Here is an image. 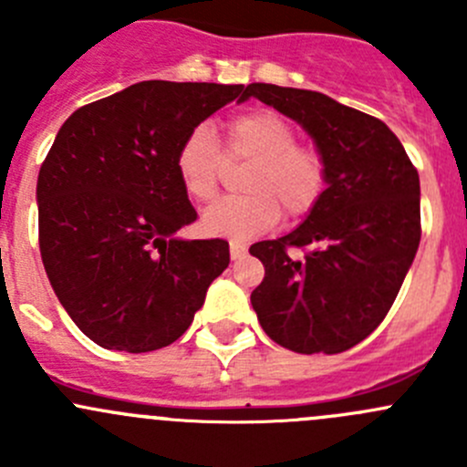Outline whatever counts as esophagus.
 <instances>
[{"instance_id": "1", "label": "esophagus", "mask_w": 467, "mask_h": 467, "mask_svg": "<svg viewBox=\"0 0 467 467\" xmlns=\"http://www.w3.org/2000/svg\"><path fill=\"white\" fill-rule=\"evenodd\" d=\"M246 251L248 248L244 246L242 242H230V257H233V260H242V257L246 255Z\"/></svg>"}]
</instances>
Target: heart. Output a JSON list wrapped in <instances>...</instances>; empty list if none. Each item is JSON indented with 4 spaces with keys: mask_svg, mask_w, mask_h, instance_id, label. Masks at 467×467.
<instances>
[{
    "mask_svg": "<svg viewBox=\"0 0 467 467\" xmlns=\"http://www.w3.org/2000/svg\"><path fill=\"white\" fill-rule=\"evenodd\" d=\"M226 158L223 159V155ZM228 162H251L242 178V199L221 201L203 212V230L233 242L268 233L280 221L309 214L321 201L327 171L317 150L298 144L294 126L271 110H255L230 121L221 153L214 133L196 126L178 146L176 173L192 201L216 199Z\"/></svg>",
    "mask_w": 467,
    "mask_h": 467,
    "instance_id": "1",
    "label": "heart"
}]
</instances>
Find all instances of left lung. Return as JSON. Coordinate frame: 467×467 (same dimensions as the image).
Wrapping results in <instances>:
<instances>
[{"label": "left lung", "mask_w": 467, "mask_h": 467, "mask_svg": "<svg viewBox=\"0 0 467 467\" xmlns=\"http://www.w3.org/2000/svg\"><path fill=\"white\" fill-rule=\"evenodd\" d=\"M317 144L327 187L307 219L251 255L264 280L251 294L262 329L286 350L337 355L384 321L420 244V178L393 130L312 89L251 83ZM303 247L306 255H290Z\"/></svg>", "instance_id": "1"}]
</instances>
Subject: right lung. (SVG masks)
Listing matches in <instances>:
<instances>
[{"instance_id": "right-lung-1", "label": "right lung", "mask_w": 467, "mask_h": 467, "mask_svg": "<svg viewBox=\"0 0 467 467\" xmlns=\"http://www.w3.org/2000/svg\"><path fill=\"white\" fill-rule=\"evenodd\" d=\"M244 86L142 81L78 108L37 176L47 277L65 312L108 350L150 352L185 334L228 268L225 239L176 237L196 210L178 146Z\"/></svg>"}]
</instances>
